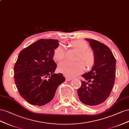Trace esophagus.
I'll use <instances>...</instances> for the list:
<instances>
[{
	"instance_id": "esophagus-1",
	"label": "esophagus",
	"mask_w": 129,
	"mask_h": 129,
	"mask_svg": "<svg viewBox=\"0 0 129 129\" xmlns=\"http://www.w3.org/2000/svg\"><path fill=\"white\" fill-rule=\"evenodd\" d=\"M72 79H73V78H72L66 77V81H70V80H72Z\"/></svg>"
}]
</instances>
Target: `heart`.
I'll return each instance as SVG.
<instances>
[{"label":"heart","instance_id":"b5f03b06","mask_svg":"<svg viewBox=\"0 0 129 129\" xmlns=\"http://www.w3.org/2000/svg\"><path fill=\"white\" fill-rule=\"evenodd\" d=\"M70 45L79 52L77 60H81L87 68H92L96 62V57L92 51L88 50V44L84 41L77 40L71 42ZM65 57V49L63 45L59 44L53 50L54 59L59 61L64 59ZM58 69L66 76L74 77L83 72L84 66L81 61H64L59 64Z\"/></svg>","mask_w":129,"mask_h":129}]
</instances>
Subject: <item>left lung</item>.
<instances>
[{
    "label": "left lung",
    "instance_id": "8db88e82",
    "mask_svg": "<svg viewBox=\"0 0 129 129\" xmlns=\"http://www.w3.org/2000/svg\"><path fill=\"white\" fill-rule=\"evenodd\" d=\"M86 40L94 50L96 62L90 71L81 76L87 82L81 80L78 94L82 103L94 106L100 105L109 96L115 82L116 59L105 44L92 39Z\"/></svg>",
    "mask_w": 129,
    "mask_h": 129
}]
</instances>
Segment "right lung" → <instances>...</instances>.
Wrapping results in <instances>:
<instances>
[{
	"label": "right lung",
	"instance_id": "right-lung-1",
	"mask_svg": "<svg viewBox=\"0 0 129 129\" xmlns=\"http://www.w3.org/2000/svg\"><path fill=\"white\" fill-rule=\"evenodd\" d=\"M58 41L40 39L21 51L14 65V81L19 93L29 103L43 106L53 99L56 89L65 80L57 68L53 50Z\"/></svg>",
	"mask_w": 129,
	"mask_h": 129
}]
</instances>
